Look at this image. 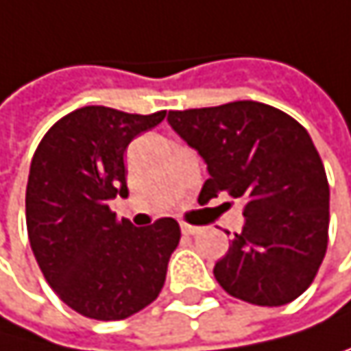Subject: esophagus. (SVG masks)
Returning <instances> with one entry per match:
<instances>
[{
    "instance_id": "obj_1",
    "label": "esophagus",
    "mask_w": 351,
    "mask_h": 351,
    "mask_svg": "<svg viewBox=\"0 0 351 351\" xmlns=\"http://www.w3.org/2000/svg\"><path fill=\"white\" fill-rule=\"evenodd\" d=\"M181 231H183V235H197L202 229H199V227H193V224L183 222V224H181Z\"/></svg>"
}]
</instances>
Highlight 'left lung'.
I'll list each match as a JSON object with an SVG mask.
<instances>
[{"mask_svg":"<svg viewBox=\"0 0 351 351\" xmlns=\"http://www.w3.org/2000/svg\"><path fill=\"white\" fill-rule=\"evenodd\" d=\"M168 124L206 162L199 204L243 199L245 224L214 277L233 298L283 306L300 298L329 241V183L298 120L260 101L168 112Z\"/></svg>","mask_w":351,"mask_h":351,"instance_id":"1","label":"left lung"}]
</instances>
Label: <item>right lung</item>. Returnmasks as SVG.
Masks as SVG:
<instances>
[{
	"instance_id": "add662e5",
	"label": "right lung",
	"mask_w": 351,
	"mask_h": 351,
	"mask_svg": "<svg viewBox=\"0 0 351 351\" xmlns=\"http://www.w3.org/2000/svg\"><path fill=\"white\" fill-rule=\"evenodd\" d=\"M164 116L85 106L60 118L33 156L29 241L49 287L87 318H129L164 287L179 222L160 218L137 229L110 210V199L129 195L124 152Z\"/></svg>"
}]
</instances>
